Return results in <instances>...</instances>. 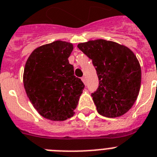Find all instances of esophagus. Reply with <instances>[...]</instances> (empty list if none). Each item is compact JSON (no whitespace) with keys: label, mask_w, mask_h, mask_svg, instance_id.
I'll return each mask as SVG.
<instances>
[{"label":"esophagus","mask_w":157,"mask_h":157,"mask_svg":"<svg viewBox=\"0 0 157 157\" xmlns=\"http://www.w3.org/2000/svg\"><path fill=\"white\" fill-rule=\"evenodd\" d=\"M81 80H82V81H83V82L84 83V84H85V83H86V80H85V77H81Z\"/></svg>","instance_id":"34e87169"}]
</instances>
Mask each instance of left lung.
I'll use <instances>...</instances> for the list:
<instances>
[{
	"mask_svg": "<svg viewBox=\"0 0 157 157\" xmlns=\"http://www.w3.org/2000/svg\"><path fill=\"white\" fill-rule=\"evenodd\" d=\"M77 47L92 59L99 87L92 93L99 114L116 118L133 107L141 88V69L128 47L104 39L79 43Z\"/></svg>",
	"mask_w": 157,
	"mask_h": 157,
	"instance_id": "8db88e82",
	"label": "left lung"
}]
</instances>
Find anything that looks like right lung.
Returning <instances> with one entry per match:
<instances>
[{"instance_id":"obj_1","label":"right lung","mask_w":157,"mask_h":157,"mask_svg":"<svg viewBox=\"0 0 157 157\" xmlns=\"http://www.w3.org/2000/svg\"><path fill=\"white\" fill-rule=\"evenodd\" d=\"M73 50L72 43L54 41L35 49L27 60L24 88L43 118L64 121L74 114L84 84L68 60Z\"/></svg>"}]
</instances>
